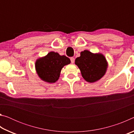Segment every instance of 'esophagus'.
Here are the masks:
<instances>
[{"mask_svg":"<svg viewBox=\"0 0 134 134\" xmlns=\"http://www.w3.org/2000/svg\"><path fill=\"white\" fill-rule=\"evenodd\" d=\"M70 60H71V63H74L75 59H74V57H71V58H70Z\"/></svg>","mask_w":134,"mask_h":134,"instance_id":"1","label":"esophagus"}]
</instances>
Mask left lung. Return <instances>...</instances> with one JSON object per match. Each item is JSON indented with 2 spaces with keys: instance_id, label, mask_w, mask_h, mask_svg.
<instances>
[{
  "instance_id": "1",
  "label": "left lung",
  "mask_w": 134,
  "mask_h": 134,
  "mask_svg": "<svg viewBox=\"0 0 134 134\" xmlns=\"http://www.w3.org/2000/svg\"><path fill=\"white\" fill-rule=\"evenodd\" d=\"M85 80L89 83L99 80L105 75L108 67L106 58L102 54H94L88 50L80 53L75 60Z\"/></svg>"
}]
</instances>
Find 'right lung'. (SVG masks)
<instances>
[{
  "label": "right lung",
  "mask_w": 134,
  "mask_h": 134,
  "mask_svg": "<svg viewBox=\"0 0 134 134\" xmlns=\"http://www.w3.org/2000/svg\"><path fill=\"white\" fill-rule=\"evenodd\" d=\"M70 60L65 55L51 51L35 62V69L40 78L45 82L55 83L60 77L63 67L70 63Z\"/></svg>",
  "instance_id": "add662e5"
}]
</instances>
